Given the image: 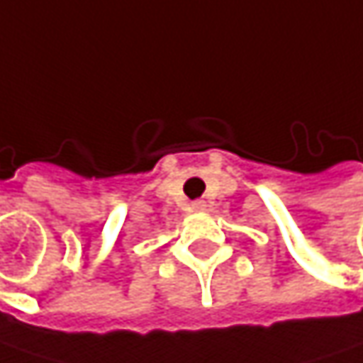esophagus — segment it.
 Here are the masks:
<instances>
[{
  "label": "esophagus",
  "instance_id": "1",
  "mask_svg": "<svg viewBox=\"0 0 363 363\" xmlns=\"http://www.w3.org/2000/svg\"><path fill=\"white\" fill-rule=\"evenodd\" d=\"M199 205H201V203H199Z\"/></svg>",
  "mask_w": 363,
  "mask_h": 363
}]
</instances>
